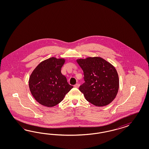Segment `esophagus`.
I'll return each instance as SVG.
<instances>
[{
    "label": "esophagus",
    "mask_w": 149,
    "mask_h": 149,
    "mask_svg": "<svg viewBox=\"0 0 149 149\" xmlns=\"http://www.w3.org/2000/svg\"><path fill=\"white\" fill-rule=\"evenodd\" d=\"M74 87H75V88H79V84H77L76 85H74Z\"/></svg>",
    "instance_id": "1"
}]
</instances>
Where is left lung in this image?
Segmentation results:
<instances>
[{"label": "left lung", "mask_w": 149, "mask_h": 149, "mask_svg": "<svg viewBox=\"0 0 149 149\" xmlns=\"http://www.w3.org/2000/svg\"><path fill=\"white\" fill-rule=\"evenodd\" d=\"M85 82L79 87L86 100L97 107L110 104L117 95L119 79L116 69L100 57L77 59Z\"/></svg>", "instance_id": "1"}]
</instances>
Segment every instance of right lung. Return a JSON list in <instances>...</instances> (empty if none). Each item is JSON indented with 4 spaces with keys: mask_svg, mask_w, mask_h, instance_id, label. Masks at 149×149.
I'll return each instance as SVG.
<instances>
[{
    "mask_svg": "<svg viewBox=\"0 0 149 149\" xmlns=\"http://www.w3.org/2000/svg\"><path fill=\"white\" fill-rule=\"evenodd\" d=\"M64 63V59L51 57L41 62L31 75L29 89L33 97L41 105L54 107L73 88L61 72Z\"/></svg>",
    "mask_w": 149,
    "mask_h": 149,
    "instance_id": "1",
    "label": "right lung"
}]
</instances>
